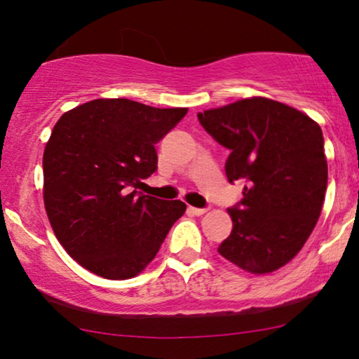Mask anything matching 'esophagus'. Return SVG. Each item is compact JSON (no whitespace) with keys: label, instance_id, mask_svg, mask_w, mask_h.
<instances>
[{"label":"esophagus","instance_id":"esophagus-1","mask_svg":"<svg viewBox=\"0 0 359 359\" xmlns=\"http://www.w3.org/2000/svg\"><path fill=\"white\" fill-rule=\"evenodd\" d=\"M188 210H189V214H193V215H203V214H205V212H208V209H201V208H193V205H189V208H188Z\"/></svg>","mask_w":359,"mask_h":359}]
</instances>
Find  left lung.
I'll list each match as a JSON object with an SVG mask.
<instances>
[{"instance_id": "left-lung-1", "label": "left lung", "mask_w": 359, "mask_h": 359, "mask_svg": "<svg viewBox=\"0 0 359 359\" xmlns=\"http://www.w3.org/2000/svg\"><path fill=\"white\" fill-rule=\"evenodd\" d=\"M215 142L230 150L225 175L245 183L229 209L233 229L217 252L253 274L276 271L301 252L322 212L327 160L320 126L268 97L199 112Z\"/></svg>"}]
</instances>
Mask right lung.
Returning <instances> with one entry per match:
<instances>
[{
	"mask_svg": "<svg viewBox=\"0 0 359 359\" xmlns=\"http://www.w3.org/2000/svg\"><path fill=\"white\" fill-rule=\"evenodd\" d=\"M186 107L95 100L63 114L43 150V203L58 242L106 279L139 274L184 214L181 201L137 193L156 171L155 145Z\"/></svg>",
	"mask_w": 359,
	"mask_h": 359,
	"instance_id": "right-lung-1",
	"label": "right lung"
}]
</instances>
